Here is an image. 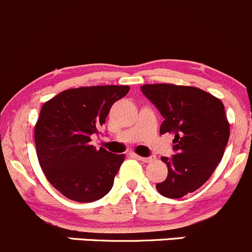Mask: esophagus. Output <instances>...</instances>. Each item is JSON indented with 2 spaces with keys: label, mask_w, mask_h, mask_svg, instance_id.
Returning a JSON list of instances; mask_svg holds the SVG:
<instances>
[{
  "label": "esophagus",
  "mask_w": 252,
  "mask_h": 252,
  "mask_svg": "<svg viewBox=\"0 0 252 252\" xmlns=\"http://www.w3.org/2000/svg\"><path fill=\"white\" fill-rule=\"evenodd\" d=\"M135 158H139V160H141L143 161V162H151V161L154 160V158H155V156H148V158H141V156H138V155H135Z\"/></svg>",
  "instance_id": "obj_1"
}]
</instances>
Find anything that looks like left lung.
I'll list each match as a JSON object with an SVG mask.
<instances>
[{
	"instance_id": "obj_1",
	"label": "left lung",
	"mask_w": 252,
	"mask_h": 252,
	"mask_svg": "<svg viewBox=\"0 0 252 252\" xmlns=\"http://www.w3.org/2000/svg\"><path fill=\"white\" fill-rule=\"evenodd\" d=\"M140 90L163 117L160 133L175 134V155L161 158L167 177L156 189L167 198H182L203 186L223 158L230 135L224 104L197 87L158 84Z\"/></svg>"
}]
</instances>
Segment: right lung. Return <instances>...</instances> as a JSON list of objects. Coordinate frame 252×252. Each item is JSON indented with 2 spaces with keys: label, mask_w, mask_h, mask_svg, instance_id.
I'll return each mask as SVG.
<instances>
[{
  "label": "right lung",
  "mask_w": 252,
  "mask_h": 252,
  "mask_svg": "<svg viewBox=\"0 0 252 252\" xmlns=\"http://www.w3.org/2000/svg\"><path fill=\"white\" fill-rule=\"evenodd\" d=\"M129 86H92L61 92L45 102L35 126L39 163L49 182L75 202H94L113 187L126 156L96 149L91 136L99 134L111 107Z\"/></svg>",
  "instance_id": "obj_1"
}]
</instances>
